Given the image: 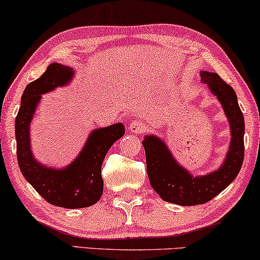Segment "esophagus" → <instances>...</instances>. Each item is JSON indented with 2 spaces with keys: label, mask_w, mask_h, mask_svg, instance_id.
I'll return each instance as SVG.
<instances>
[{
  "label": "esophagus",
  "mask_w": 260,
  "mask_h": 260,
  "mask_svg": "<svg viewBox=\"0 0 260 260\" xmlns=\"http://www.w3.org/2000/svg\"><path fill=\"white\" fill-rule=\"evenodd\" d=\"M128 129L131 133L133 134H140L142 132L146 131V126L144 122L140 121V120H133V121H131L129 123Z\"/></svg>",
  "instance_id": "esophagus-1"
}]
</instances>
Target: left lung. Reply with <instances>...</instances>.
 Masks as SVG:
<instances>
[{"mask_svg": "<svg viewBox=\"0 0 260 260\" xmlns=\"http://www.w3.org/2000/svg\"><path fill=\"white\" fill-rule=\"evenodd\" d=\"M200 79L220 102L231 129L229 151L219 168L204 175H192L175 160L158 135H146L142 141L153 189L165 202L181 206L200 205L213 199L235 180L244 160L245 122L236 92L217 73L202 71Z\"/></svg>", "mask_w": 260, "mask_h": 260, "instance_id": "left-lung-1", "label": "left lung"}]
</instances>
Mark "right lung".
I'll list each match as a JSON object with an SVG mask.
<instances>
[{
	"label": "right lung",
	"mask_w": 260,
	"mask_h": 260,
	"mask_svg": "<svg viewBox=\"0 0 260 260\" xmlns=\"http://www.w3.org/2000/svg\"><path fill=\"white\" fill-rule=\"evenodd\" d=\"M75 72L50 63L38 80L25 87L15 120L17 161L29 184L43 199L64 208H82L99 202L104 192L101 166L108 149L125 134L121 122L90 132L78 156L66 167H48L35 159L30 146V122L42 95L72 82Z\"/></svg>",
	"instance_id": "add662e5"
}]
</instances>
